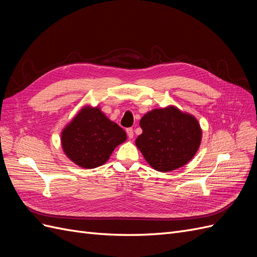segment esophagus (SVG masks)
I'll use <instances>...</instances> for the list:
<instances>
[{
  "instance_id": "34e87169",
  "label": "esophagus",
  "mask_w": 257,
  "mask_h": 257,
  "mask_svg": "<svg viewBox=\"0 0 257 257\" xmlns=\"http://www.w3.org/2000/svg\"><path fill=\"white\" fill-rule=\"evenodd\" d=\"M126 134H127V136H128L130 139L133 138V137H134V131H133V128H132V127L126 128Z\"/></svg>"
}]
</instances>
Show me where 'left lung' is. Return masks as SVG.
<instances>
[{
  "label": "left lung",
  "mask_w": 257,
  "mask_h": 257,
  "mask_svg": "<svg viewBox=\"0 0 257 257\" xmlns=\"http://www.w3.org/2000/svg\"><path fill=\"white\" fill-rule=\"evenodd\" d=\"M139 124L143 134L135 144L155 170L167 173L182 167L198 150L201 128L197 119L175 106L147 112Z\"/></svg>",
  "instance_id": "obj_1"
}]
</instances>
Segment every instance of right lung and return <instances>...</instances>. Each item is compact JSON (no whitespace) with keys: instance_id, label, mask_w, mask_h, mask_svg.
I'll return each instance as SVG.
<instances>
[{"instance_id":"1","label":"right lung","mask_w":257,"mask_h":257,"mask_svg":"<svg viewBox=\"0 0 257 257\" xmlns=\"http://www.w3.org/2000/svg\"><path fill=\"white\" fill-rule=\"evenodd\" d=\"M126 133L98 107L85 106L62 131L61 144L67 158L83 168H95L109 159Z\"/></svg>"}]
</instances>
